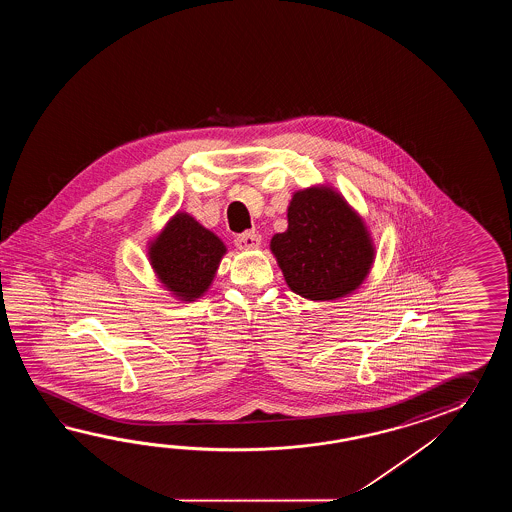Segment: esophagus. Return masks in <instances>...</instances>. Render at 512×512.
<instances>
[{
	"mask_svg": "<svg viewBox=\"0 0 512 512\" xmlns=\"http://www.w3.org/2000/svg\"><path fill=\"white\" fill-rule=\"evenodd\" d=\"M236 247L240 249V251H252V249H258L261 245V236L258 232H254V230H249V232H243L240 236H236Z\"/></svg>",
	"mask_w": 512,
	"mask_h": 512,
	"instance_id": "esophagus-1",
	"label": "esophagus"
}]
</instances>
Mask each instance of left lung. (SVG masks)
Wrapping results in <instances>:
<instances>
[{"instance_id": "obj_1", "label": "left lung", "mask_w": 512, "mask_h": 512, "mask_svg": "<svg viewBox=\"0 0 512 512\" xmlns=\"http://www.w3.org/2000/svg\"><path fill=\"white\" fill-rule=\"evenodd\" d=\"M289 227L271 251L291 291L309 300L353 293L368 276L375 249L364 221L327 186L296 192L287 208Z\"/></svg>"}]
</instances>
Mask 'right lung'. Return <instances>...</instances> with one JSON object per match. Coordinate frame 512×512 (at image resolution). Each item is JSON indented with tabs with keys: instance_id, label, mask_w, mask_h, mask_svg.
<instances>
[{
	"instance_id": "obj_1",
	"label": "right lung",
	"mask_w": 512,
	"mask_h": 512,
	"mask_svg": "<svg viewBox=\"0 0 512 512\" xmlns=\"http://www.w3.org/2000/svg\"><path fill=\"white\" fill-rule=\"evenodd\" d=\"M225 252L223 241L185 212L175 214L148 249L164 287L186 302L207 291Z\"/></svg>"
}]
</instances>
